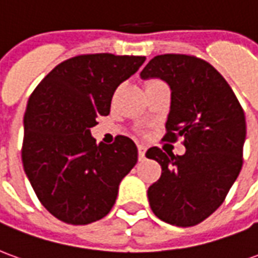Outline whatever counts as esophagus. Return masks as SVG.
<instances>
[{
	"label": "esophagus",
	"instance_id": "34e87169",
	"mask_svg": "<svg viewBox=\"0 0 258 258\" xmlns=\"http://www.w3.org/2000/svg\"><path fill=\"white\" fill-rule=\"evenodd\" d=\"M145 152H146L145 146L138 145V157H140V160H144V159H145Z\"/></svg>",
	"mask_w": 258,
	"mask_h": 258
}]
</instances>
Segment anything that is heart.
<instances>
[{
  "label": "heart",
  "mask_w": 258,
  "mask_h": 258,
  "mask_svg": "<svg viewBox=\"0 0 258 258\" xmlns=\"http://www.w3.org/2000/svg\"><path fill=\"white\" fill-rule=\"evenodd\" d=\"M151 83H155V81H151Z\"/></svg>",
  "instance_id": "heart-1"
}]
</instances>
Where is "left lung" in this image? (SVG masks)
Returning a JSON list of instances; mask_svg holds the SVG:
<instances>
[{
  "mask_svg": "<svg viewBox=\"0 0 258 258\" xmlns=\"http://www.w3.org/2000/svg\"><path fill=\"white\" fill-rule=\"evenodd\" d=\"M141 79L170 85L171 105L164 141L184 137L182 156L153 146L146 157L162 166L148 189L152 211L162 221L194 227L221 206L243 164L246 118L225 79L203 59L166 53L149 60Z\"/></svg>",
  "mask_w": 258,
  "mask_h": 258,
  "instance_id": "left-lung-1",
  "label": "left lung"
}]
</instances>
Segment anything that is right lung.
I'll return each mask as SVG.
<instances>
[{
    "label": "right lung",
    "mask_w": 258,
    "mask_h": 258,
    "mask_svg": "<svg viewBox=\"0 0 258 258\" xmlns=\"http://www.w3.org/2000/svg\"><path fill=\"white\" fill-rule=\"evenodd\" d=\"M145 59L79 55L53 68L29 98L23 168L41 205L60 221L85 225L103 218L137 164L138 149L130 138L96 145L90 130L109 114L116 88Z\"/></svg>",
    "instance_id": "right-lung-1"
}]
</instances>
